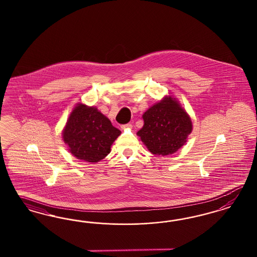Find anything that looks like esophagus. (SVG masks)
Wrapping results in <instances>:
<instances>
[{
  "instance_id": "34e87169",
  "label": "esophagus",
  "mask_w": 257,
  "mask_h": 257,
  "mask_svg": "<svg viewBox=\"0 0 257 257\" xmlns=\"http://www.w3.org/2000/svg\"><path fill=\"white\" fill-rule=\"evenodd\" d=\"M133 125L131 123H127V124L121 125V129L125 130V129H132Z\"/></svg>"
}]
</instances>
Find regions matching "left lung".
Listing matches in <instances>:
<instances>
[{"label":"left lung","instance_id":"obj_1","mask_svg":"<svg viewBox=\"0 0 257 257\" xmlns=\"http://www.w3.org/2000/svg\"><path fill=\"white\" fill-rule=\"evenodd\" d=\"M142 117L144 125L137 135L154 155L174 154L192 132L191 118L179 101L171 96H166L151 106Z\"/></svg>","mask_w":257,"mask_h":257}]
</instances>
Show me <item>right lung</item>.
Masks as SVG:
<instances>
[{
	"label": "right lung",
	"mask_w": 257,
	"mask_h": 257,
	"mask_svg": "<svg viewBox=\"0 0 257 257\" xmlns=\"http://www.w3.org/2000/svg\"><path fill=\"white\" fill-rule=\"evenodd\" d=\"M62 135L72 156L96 163L108 155L120 131L96 107L78 103L70 113Z\"/></svg>",
	"instance_id": "1"
}]
</instances>
